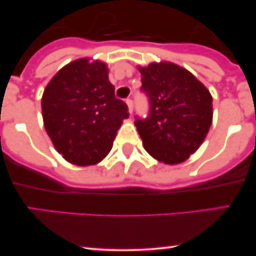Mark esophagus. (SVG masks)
<instances>
[{"label": "esophagus", "mask_w": 256, "mask_h": 256, "mask_svg": "<svg viewBox=\"0 0 256 256\" xmlns=\"http://www.w3.org/2000/svg\"><path fill=\"white\" fill-rule=\"evenodd\" d=\"M126 104H128V112H130V114H132V110H134V101H132L131 98H128V100H126Z\"/></svg>", "instance_id": "esophagus-1"}]
</instances>
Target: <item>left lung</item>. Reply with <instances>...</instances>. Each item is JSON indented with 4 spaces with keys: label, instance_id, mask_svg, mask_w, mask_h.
I'll return each mask as SVG.
<instances>
[{
    "label": "left lung",
    "instance_id": "obj_1",
    "mask_svg": "<svg viewBox=\"0 0 256 256\" xmlns=\"http://www.w3.org/2000/svg\"><path fill=\"white\" fill-rule=\"evenodd\" d=\"M149 100V114L136 116L144 149L167 165L180 164L194 154L212 125V96L188 70L172 62L138 67Z\"/></svg>",
    "mask_w": 256,
    "mask_h": 256
}]
</instances>
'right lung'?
Returning a JSON list of instances; mask_svg holds the SVG:
<instances>
[{"label": "right lung", "mask_w": 256, "mask_h": 256, "mask_svg": "<svg viewBox=\"0 0 256 256\" xmlns=\"http://www.w3.org/2000/svg\"><path fill=\"white\" fill-rule=\"evenodd\" d=\"M128 108L114 94L107 64L79 58L46 85L44 128L56 150L73 165L89 166L107 156Z\"/></svg>", "instance_id": "right-lung-1"}]
</instances>
